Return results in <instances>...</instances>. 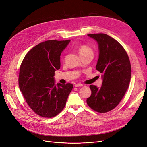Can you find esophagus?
<instances>
[{
	"label": "esophagus",
	"instance_id": "esophagus-1",
	"mask_svg": "<svg viewBox=\"0 0 147 147\" xmlns=\"http://www.w3.org/2000/svg\"><path fill=\"white\" fill-rule=\"evenodd\" d=\"M83 86V85L82 84H76L75 85V86L76 87H79V86Z\"/></svg>",
	"mask_w": 147,
	"mask_h": 147
}]
</instances>
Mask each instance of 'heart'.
Returning a JSON list of instances; mask_svg holds the SVG:
<instances>
[{"instance_id":"1","label":"heart","mask_w":147,"mask_h":147,"mask_svg":"<svg viewBox=\"0 0 147 147\" xmlns=\"http://www.w3.org/2000/svg\"><path fill=\"white\" fill-rule=\"evenodd\" d=\"M92 52V50L89 47H88V46H85V45L80 46L78 48V52L80 55H82L83 54H85V53H86L88 52Z\"/></svg>"}]
</instances>
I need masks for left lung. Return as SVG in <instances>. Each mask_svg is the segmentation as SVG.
Listing matches in <instances>:
<instances>
[{"instance_id":"1","label":"left lung","mask_w":147,"mask_h":147,"mask_svg":"<svg viewBox=\"0 0 147 147\" xmlns=\"http://www.w3.org/2000/svg\"><path fill=\"white\" fill-rule=\"evenodd\" d=\"M97 41L99 55L96 69L102 74L100 88L90 85L88 105L97 112H107L121 101L128 89L131 75L130 60L125 50L113 38L105 34H88Z\"/></svg>"}]
</instances>
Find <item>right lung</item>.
Here are the masks:
<instances>
[{
	"label": "right lung",
	"instance_id": "right-lung-1",
	"mask_svg": "<svg viewBox=\"0 0 147 147\" xmlns=\"http://www.w3.org/2000/svg\"><path fill=\"white\" fill-rule=\"evenodd\" d=\"M71 40H49L38 44L25 56L19 73L20 91L38 115L52 118L64 108L73 85L55 84V71L61 67V55Z\"/></svg>",
	"mask_w": 147,
	"mask_h": 147
}]
</instances>
